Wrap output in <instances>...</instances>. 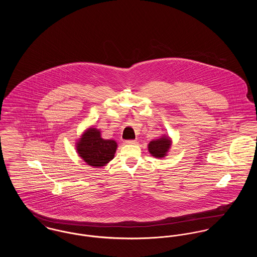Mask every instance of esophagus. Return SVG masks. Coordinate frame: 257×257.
I'll list each match as a JSON object with an SVG mask.
<instances>
[{"instance_id": "34e87169", "label": "esophagus", "mask_w": 257, "mask_h": 257, "mask_svg": "<svg viewBox=\"0 0 257 257\" xmlns=\"http://www.w3.org/2000/svg\"><path fill=\"white\" fill-rule=\"evenodd\" d=\"M125 145H131V146H134V145H137V141H125L124 142Z\"/></svg>"}]
</instances>
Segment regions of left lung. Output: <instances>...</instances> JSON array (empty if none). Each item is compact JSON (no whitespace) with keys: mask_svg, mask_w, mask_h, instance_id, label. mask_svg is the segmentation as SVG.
I'll list each match as a JSON object with an SVG mask.
<instances>
[{"mask_svg":"<svg viewBox=\"0 0 257 257\" xmlns=\"http://www.w3.org/2000/svg\"><path fill=\"white\" fill-rule=\"evenodd\" d=\"M171 146H172L171 138L166 135H163L159 139L151 141L147 146V149L153 157L164 158L165 156H167Z\"/></svg>","mask_w":257,"mask_h":257,"instance_id":"left-lung-1","label":"left lung"}]
</instances>
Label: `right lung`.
Here are the masks:
<instances>
[{
	"instance_id": "add662e5",
	"label": "right lung",
	"mask_w": 257,
	"mask_h": 257,
	"mask_svg": "<svg viewBox=\"0 0 257 257\" xmlns=\"http://www.w3.org/2000/svg\"><path fill=\"white\" fill-rule=\"evenodd\" d=\"M75 145L81 159L94 168L106 166L114 157L117 148L115 141L103 139L101 131L94 126H90L83 132Z\"/></svg>"
}]
</instances>
